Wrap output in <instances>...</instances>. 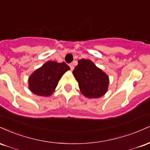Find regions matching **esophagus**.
<instances>
[{"label": "esophagus", "instance_id": "esophagus-1", "mask_svg": "<svg viewBox=\"0 0 150 150\" xmlns=\"http://www.w3.org/2000/svg\"><path fill=\"white\" fill-rule=\"evenodd\" d=\"M69 65H70V69H71V70H73L74 69V64H73V63H71Z\"/></svg>", "mask_w": 150, "mask_h": 150}]
</instances>
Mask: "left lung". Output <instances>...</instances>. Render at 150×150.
<instances>
[{"instance_id":"obj_1","label":"left lung","mask_w":150,"mask_h":150,"mask_svg":"<svg viewBox=\"0 0 150 150\" xmlns=\"http://www.w3.org/2000/svg\"><path fill=\"white\" fill-rule=\"evenodd\" d=\"M73 73L78 82L81 92L85 97L99 98L107 91L109 83L108 77L92 61L80 60Z\"/></svg>"}]
</instances>
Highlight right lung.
<instances>
[{"mask_svg":"<svg viewBox=\"0 0 150 150\" xmlns=\"http://www.w3.org/2000/svg\"><path fill=\"white\" fill-rule=\"evenodd\" d=\"M70 67L66 63L48 61L34 72L29 78L31 92L39 96H50L58 85L62 75Z\"/></svg>","mask_w":150,"mask_h":150,"instance_id":"right-lung-1","label":"right lung"}]
</instances>
